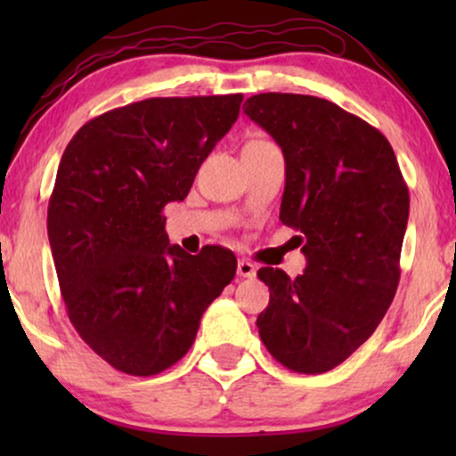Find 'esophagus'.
Returning a JSON list of instances; mask_svg holds the SVG:
<instances>
[{
  "instance_id": "esophagus-1",
  "label": "esophagus",
  "mask_w": 456,
  "mask_h": 456,
  "mask_svg": "<svg viewBox=\"0 0 456 456\" xmlns=\"http://www.w3.org/2000/svg\"><path fill=\"white\" fill-rule=\"evenodd\" d=\"M236 272H239V276L240 278H255V265L251 264V261H247V259H240L239 261V265H236Z\"/></svg>"
}]
</instances>
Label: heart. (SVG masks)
<instances>
[{
	"instance_id": "b5f03b06",
	"label": "heart",
	"mask_w": 456,
	"mask_h": 456,
	"mask_svg": "<svg viewBox=\"0 0 456 456\" xmlns=\"http://www.w3.org/2000/svg\"><path fill=\"white\" fill-rule=\"evenodd\" d=\"M253 142H259V141H253Z\"/></svg>"
}]
</instances>
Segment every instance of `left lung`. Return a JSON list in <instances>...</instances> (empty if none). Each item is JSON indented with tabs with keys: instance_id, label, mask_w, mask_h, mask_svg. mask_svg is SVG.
Listing matches in <instances>:
<instances>
[{
	"instance_id": "obj_1",
	"label": "left lung",
	"mask_w": 456,
	"mask_h": 456,
	"mask_svg": "<svg viewBox=\"0 0 456 456\" xmlns=\"http://www.w3.org/2000/svg\"><path fill=\"white\" fill-rule=\"evenodd\" d=\"M242 110L282 147L280 220L301 232L307 257L297 278L257 272L270 286L259 336L289 370L330 371L376 332L395 298L407 183L388 139L328 99L259 93Z\"/></svg>"
}]
</instances>
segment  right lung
Segmentation results:
<instances>
[{"mask_svg":"<svg viewBox=\"0 0 456 456\" xmlns=\"http://www.w3.org/2000/svg\"><path fill=\"white\" fill-rule=\"evenodd\" d=\"M242 95L151 97L80 126L61 155L47 234L68 317L99 357L155 376L189 353L236 257L170 245L164 208L183 201Z\"/></svg>","mask_w":456,"mask_h":456,"instance_id":"add662e5","label":"right lung"}]
</instances>
